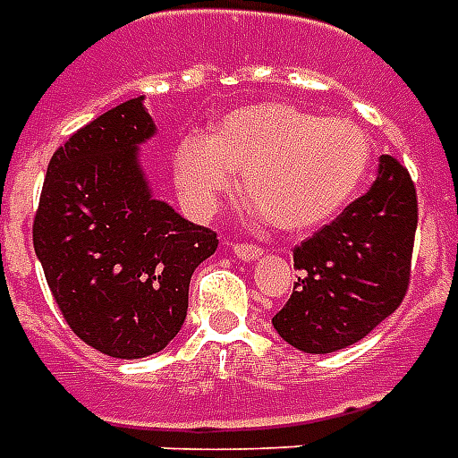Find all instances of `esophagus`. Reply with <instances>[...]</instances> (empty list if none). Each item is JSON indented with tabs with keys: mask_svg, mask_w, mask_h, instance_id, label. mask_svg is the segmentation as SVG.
Segmentation results:
<instances>
[{
	"mask_svg": "<svg viewBox=\"0 0 458 458\" xmlns=\"http://www.w3.org/2000/svg\"><path fill=\"white\" fill-rule=\"evenodd\" d=\"M233 255L242 262H255L257 257H262V247L257 245H233Z\"/></svg>",
	"mask_w": 458,
	"mask_h": 458,
	"instance_id": "obj_1",
	"label": "esophagus"
}]
</instances>
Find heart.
Returning a JSON list of instances; mask_svg holds the SVG:
<instances>
[{
    "mask_svg": "<svg viewBox=\"0 0 458 458\" xmlns=\"http://www.w3.org/2000/svg\"><path fill=\"white\" fill-rule=\"evenodd\" d=\"M369 165L371 143L357 123L262 101L228 111L211 135H184L174 150V182L186 208L206 218L242 172L247 216L301 233L344 211Z\"/></svg>",
    "mask_w": 458,
    "mask_h": 458,
    "instance_id": "b5f03b06",
    "label": "heart"
}]
</instances>
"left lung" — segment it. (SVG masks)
<instances>
[{
  "label": "left lung",
  "mask_w": 458,
  "mask_h": 458,
  "mask_svg": "<svg viewBox=\"0 0 458 458\" xmlns=\"http://www.w3.org/2000/svg\"><path fill=\"white\" fill-rule=\"evenodd\" d=\"M415 228L408 169L381 155L367 194L293 250L301 276L272 318L281 340L306 354H330L367 337L408 291Z\"/></svg>",
  "instance_id": "obj_1"
}]
</instances>
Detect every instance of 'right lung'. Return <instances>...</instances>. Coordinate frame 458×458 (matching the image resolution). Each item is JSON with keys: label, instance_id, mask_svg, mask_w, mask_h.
Segmentation results:
<instances>
[{"label": "right lung", "instance_id": "1", "mask_svg": "<svg viewBox=\"0 0 458 458\" xmlns=\"http://www.w3.org/2000/svg\"><path fill=\"white\" fill-rule=\"evenodd\" d=\"M123 101L53 155L33 247L72 333L116 359L150 357L177 337L189 281L216 233L155 199L140 145L157 133L143 104Z\"/></svg>", "mask_w": 458, "mask_h": 458}]
</instances>
